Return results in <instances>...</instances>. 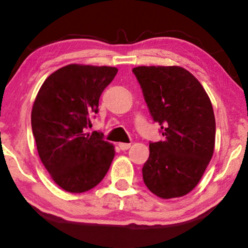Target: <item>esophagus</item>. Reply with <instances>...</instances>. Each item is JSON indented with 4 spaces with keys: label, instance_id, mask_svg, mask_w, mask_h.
I'll return each instance as SVG.
<instances>
[{
    "label": "esophagus",
    "instance_id": "esophagus-1",
    "mask_svg": "<svg viewBox=\"0 0 248 248\" xmlns=\"http://www.w3.org/2000/svg\"><path fill=\"white\" fill-rule=\"evenodd\" d=\"M118 146L121 150H127L131 146V143H119Z\"/></svg>",
    "mask_w": 248,
    "mask_h": 248
}]
</instances>
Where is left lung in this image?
<instances>
[{
    "mask_svg": "<svg viewBox=\"0 0 248 248\" xmlns=\"http://www.w3.org/2000/svg\"><path fill=\"white\" fill-rule=\"evenodd\" d=\"M132 72L164 136L163 142L149 144L142 169L145 186L161 199L187 195L214 154L212 102L198 79L180 66H138Z\"/></svg>",
    "mask_w": 248,
    "mask_h": 248,
    "instance_id": "left-lung-1",
    "label": "left lung"
}]
</instances>
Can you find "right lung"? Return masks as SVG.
<instances>
[{"label":"right lung","mask_w":248,"mask_h":248,"mask_svg":"<svg viewBox=\"0 0 248 248\" xmlns=\"http://www.w3.org/2000/svg\"><path fill=\"white\" fill-rule=\"evenodd\" d=\"M116 67L71 65L44 81L31 108V130L42 164L68 193L94 188L108 172L114 146L103 135L86 134L99 98L117 74Z\"/></svg>","instance_id":"add662e5"}]
</instances>
